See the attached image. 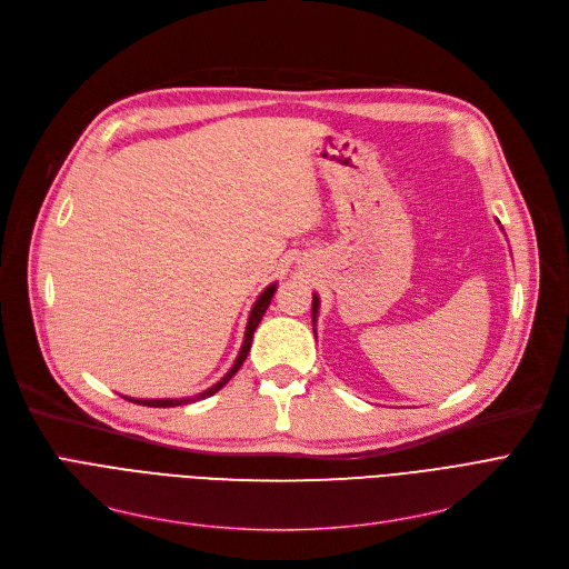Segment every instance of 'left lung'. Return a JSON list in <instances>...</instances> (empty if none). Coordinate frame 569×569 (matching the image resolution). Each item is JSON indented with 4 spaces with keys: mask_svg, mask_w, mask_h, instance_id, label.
<instances>
[{
    "mask_svg": "<svg viewBox=\"0 0 569 569\" xmlns=\"http://www.w3.org/2000/svg\"><path fill=\"white\" fill-rule=\"evenodd\" d=\"M318 307H320V300H318V295H313V302H311V318H313V322H316V316H318Z\"/></svg>",
    "mask_w": 569,
    "mask_h": 569,
    "instance_id": "obj_1",
    "label": "left lung"
}]
</instances>
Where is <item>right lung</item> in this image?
<instances>
[{
  "label": "right lung",
  "mask_w": 569,
  "mask_h": 569,
  "mask_svg": "<svg viewBox=\"0 0 569 569\" xmlns=\"http://www.w3.org/2000/svg\"><path fill=\"white\" fill-rule=\"evenodd\" d=\"M274 290H277V283H272V286H267L262 292H260V297L256 300V305H253V309H251V313H249V322H247V332H244V343H242V350H239V355H237V360H234V365H232V369L217 382V385H212L209 387V390H204V392H200V395H196V397H189V399H129V401H133V403H140V406H152V408H172V406H182V403H189V401H200V399H207V397H212V395H217L221 387L239 371V367L244 365V360H247V355H249V350H251V341H253V332H256V327H258V322L262 320V316H264V311H267V307H269V302H272V297H274Z\"/></svg>",
  "instance_id": "obj_1"
}]
</instances>
